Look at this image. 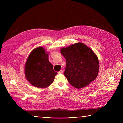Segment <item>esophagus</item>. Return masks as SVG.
<instances>
[{
  "label": "esophagus",
  "instance_id": "34e87169",
  "mask_svg": "<svg viewBox=\"0 0 123 123\" xmlns=\"http://www.w3.org/2000/svg\"><path fill=\"white\" fill-rule=\"evenodd\" d=\"M58 74H63V70H60V71H59L58 72Z\"/></svg>",
  "mask_w": 123,
  "mask_h": 123
}]
</instances>
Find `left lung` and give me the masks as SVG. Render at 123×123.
Wrapping results in <instances>:
<instances>
[{
  "instance_id": "left-lung-1",
  "label": "left lung",
  "mask_w": 123,
  "mask_h": 123,
  "mask_svg": "<svg viewBox=\"0 0 123 123\" xmlns=\"http://www.w3.org/2000/svg\"><path fill=\"white\" fill-rule=\"evenodd\" d=\"M66 60L64 75L72 86L81 89L97 77L99 63L94 52L85 44L79 42L61 49Z\"/></svg>"
}]
</instances>
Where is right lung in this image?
<instances>
[{
    "instance_id": "add662e5",
    "label": "right lung",
    "mask_w": 123,
    "mask_h": 123,
    "mask_svg": "<svg viewBox=\"0 0 123 123\" xmlns=\"http://www.w3.org/2000/svg\"><path fill=\"white\" fill-rule=\"evenodd\" d=\"M24 72L29 83L38 88L49 86L57 74L49 61L48 53L42 47L34 49L31 52L25 65Z\"/></svg>"
}]
</instances>
